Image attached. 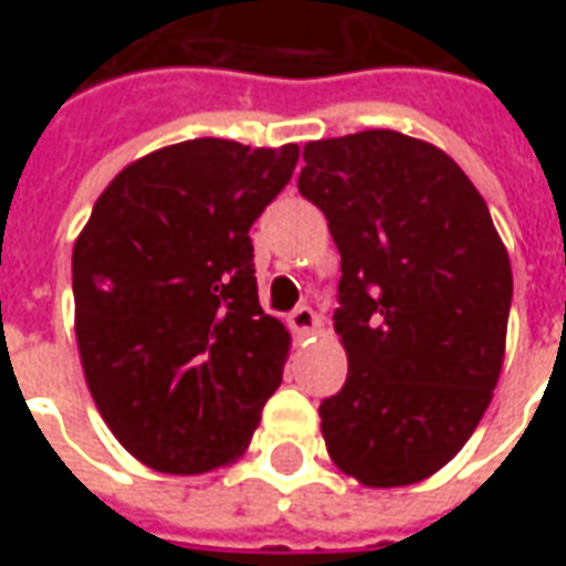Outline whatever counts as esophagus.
I'll list each match as a JSON object with an SVG mask.
<instances>
[{
  "label": "esophagus",
  "instance_id": "esophagus-1",
  "mask_svg": "<svg viewBox=\"0 0 566 566\" xmlns=\"http://www.w3.org/2000/svg\"><path fill=\"white\" fill-rule=\"evenodd\" d=\"M287 324H291V331L296 333V336H306V333H315L321 327V318L315 308L308 306H296L294 312H291V318H287Z\"/></svg>",
  "mask_w": 566,
  "mask_h": 566
}]
</instances>
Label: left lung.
<instances>
[{
  "label": "left lung",
  "instance_id": "8db88e82",
  "mask_svg": "<svg viewBox=\"0 0 566 566\" xmlns=\"http://www.w3.org/2000/svg\"><path fill=\"white\" fill-rule=\"evenodd\" d=\"M300 193L339 258L343 391L321 403L333 463L360 485L421 482L485 416L506 348L510 254L449 154L394 129L308 142Z\"/></svg>",
  "mask_w": 566,
  "mask_h": 566
}]
</instances>
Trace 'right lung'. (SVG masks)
<instances>
[{"instance_id": "1", "label": "right lung", "mask_w": 566, "mask_h": 566, "mask_svg": "<svg viewBox=\"0 0 566 566\" xmlns=\"http://www.w3.org/2000/svg\"><path fill=\"white\" fill-rule=\"evenodd\" d=\"M296 145L190 139L129 163L72 251L75 333L93 403L150 470L209 473L251 442L291 336L260 308L251 223Z\"/></svg>"}]
</instances>
